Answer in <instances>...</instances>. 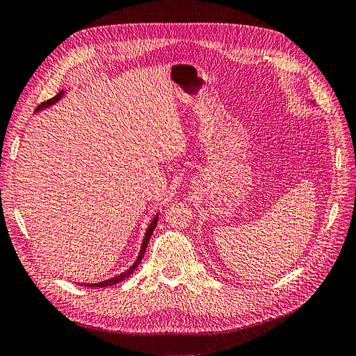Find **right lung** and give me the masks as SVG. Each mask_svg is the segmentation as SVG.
I'll return each mask as SVG.
<instances>
[{
    "mask_svg": "<svg viewBox=\"0 0 356 356\" xmlns=\"http://www.w3.org/2000/svg\"><path fill=\"white\" fill-rule=\"evenodd\" d=\"M63 92L65 90H60L55 98H51V99H49V101H46V102H42L41 105H38L37 106V110H35V113L37 111H41V110H44V108H47V106H50V105H53V104H56L60 98H62V95H63ZM157 220H159V213L156 215V217L153 218V221L149 222V225H148V229H147V232H145V236H144V241H143V245H141V251H139V255H138V258H136V261L127 268V270H124L123 273H120V275H117V276H114V277H111V279H106V281H102V282H98V284H79V285H84V286H90V288H104V286H111V285H115V284H118V282H122V281H124V279L129 276V275H132L134 273V270L135 268L139 266V263H141V260H143V257H144V254H145V248H147V245H148V242H149V238H152V234H153V232H154V229H156V225H157Z\"/></svg>",
    "mask_w": 356,
    "mask_h": 356,
    "instance_id": "right-lung-1",
    "label": "right lung"
}]
</instances>
